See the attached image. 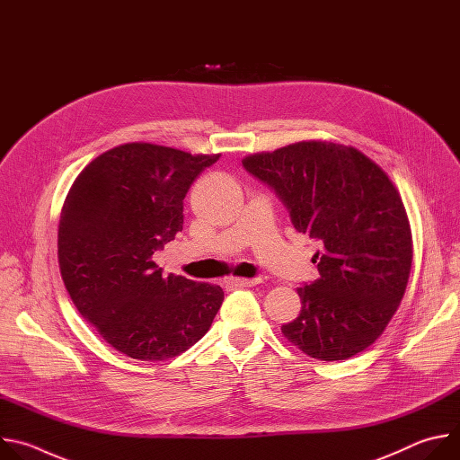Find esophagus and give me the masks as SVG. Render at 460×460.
<instances>
[{
	"label": "esophagus",
	"instance_id": "1",
	"mask_svg": "<svg viewBox=\"0 0 460 460\" xmlns=\"http://www.w3.org/2000/svg\"><path fill=\"white\" fill-rule=\"evenodd\" d=\"M260 282V279H229L227 284L236 286V288H251L256 286Z\"/></svg>",
	"mask_w": 460,
	"mask_h": 460
}]
</instances>
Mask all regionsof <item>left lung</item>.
Wrapping results in <instances>:
<instances>
[{
    "label": "left lung",
    "instance_id": "obj_1",
    "mask_svg": "<svg viewBox=\"0 0 460 460\" xmlns=\"http://www.w3.org/2000/svg\"><path fill=\"white\" fill-rule=\"evenodd\" d=\"M268 183L298 233L320 242V279L298 288L300 314L288 342L318 360L369 348L395 314L411 271L413 240L401 192L355 147L298 142L242 160Z\"/></svg>",
    "mask_w": 460,
    "mask_h": 460
}]
</instances>
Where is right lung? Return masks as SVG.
<instances>
[{"label":"right lung","instance_id":"1","mask_svg":"<svg viewBox=\"0 0 460 460\" xmlns=\"http://www.w3.org/2000/svg\"><path fill=\"white\" fill-rule=\"evenodd\" d=\"M220 155L125 144L75 180L58 226V261L76 309L116 351L167 360L199 342L220 286L162 275L153 254L183 229V199Z\"/></svg>","mask_w":460,"mask_h":460}]
</instances>
